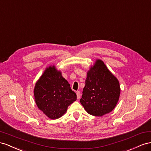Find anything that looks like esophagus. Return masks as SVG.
I'll list each match as a JSON object with an SVG mask.
<instances>
[{
    "mask_svg": "<svg viewBox=\"0 0 151 151\" xmlns=\"http://www.w3.org/2000/svg\"><path fill=\"white\" fill-rule=\"evenodd\" d=\"M76 96H77V99H80L81 97V93L80 91L76 92Z\"/></svg>",
    "mask_w": 151,
    "mask_h": 151,
    "instance_id": "esophagus-1",
    "label": "esophagus"
}]
</instances>
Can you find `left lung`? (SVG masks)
Returning a JSON list of instances; mask_svg holds the SVG:
<instances>
[{"mask_svg": "<svg viewBox=\"0 0 151 151\" xmlns=\"http://www.w3.org/2000/svg\"><path fill=\"white\" fill-rule=\"evenodd\" d=\"M120 92L117 78L102 60L96 59L87 71L80 103L89 114L102 116L115 108Z\"/></svg>", "mask_w": 151, "mask_h": 151, "instance_id": "1", "label": "left lung"}]
</instances>
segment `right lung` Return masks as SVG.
Listing matches in <instances>:
<instances>
[{
	"instance_id": "1",
	"label": "right lung",
	"mask_w": 151,
	"mask_h": 151,
	"mask_svg": "<svg viewBox=\"0 0 151 151\" xmlns=\"http://www.w3.org/2000/svg\"><path fill=\"white\" fill-rule=\"evenodd\" d=\"M33 93L38 109L52 119L61 117L76 100V93L54 65L45 68L35 83Z\"/></svg>"
}]
</instances>
